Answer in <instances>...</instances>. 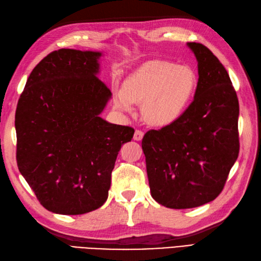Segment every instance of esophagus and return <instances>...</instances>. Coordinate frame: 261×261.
<instances>
[{"label":"esophagus","mask_w":261,"mask_h":261,"mask_svg":"<svg viewBox=\"0 0 261 261\" xmlns=\"http://www.w3.org/2000/svg\"><path fill=\"white\" fill-rule=\"evenodd\" d=\"M144 137V133L139 129L135 130V134H134V140H142Z\"/></svg>","instance_id":"obj_1"}]
</instances>
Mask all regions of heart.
<instances>
[{
	"label": "heart",
	"mask_w": 261,
	"mask_h": 261,
	"mask_svg": "<svg viewBox=\"0 0 261 261\" xmlns=\"http://www.w3.org/2000/svg\"><path fill=\"white\" fill-rule=\"evenodd\" d=\"M198 88V75L185 65L167 60L148 61L132 73L124 87L113 89L116 110L133 113L143 103V114L152 125H169L186 113Z\"/></svg>",
	"instance_id": "b5f03b06"
}]
</instances>
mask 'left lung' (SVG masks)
<instances>
[{
  "label": "left lung",
  "instance_id": "obj_1",
  "mask_svg": "<svg viewBox=\"0 0 261 261\" xmlns=\"http://www.w3.org/2000/svg\"><path fill=\"white\" fill-rule=\"evenodd\" d=\"M188 46L198 60L194 100L178 121L148 130L142 142L151 196L177 210L216 199L239 153V104L226 69L207 47Z\"/></svg>",
  "mask_w": 261,
  "mask_h": 261
}]
</instances>
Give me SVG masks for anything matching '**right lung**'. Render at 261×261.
I'll return each instance as SVG.
<instances>
[{"instance_id": "obj_1", "label": "right lung", "mask_w": 261, "mask_h": 261, "mask_svg": "<svg viewBox=\"0 0 261 261\" xmlns=\"http://www.w3.org/2000/svg\"><path fill=\"white\" fill-rule=\"evenodd\" d=\"M101 53L59 49L33 69L15 113L19 172L46 210L78 215L108 200L111 174L133 127L100 115L112 93Z\"/></svg>"}]
</instances>
